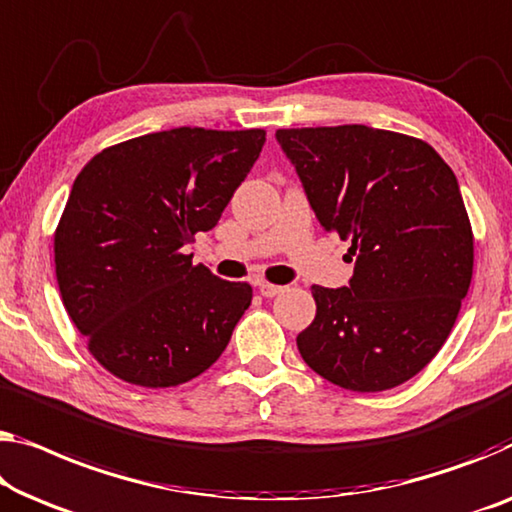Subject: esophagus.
Masks as SVG:
<instances>
[{"mask_svg": "<svg viewBox=\"0 0 512 512\" xmlns=\"http://www.w3.org/2000/svg\"><path fill=\"white\" fill-rule=\"evenodd\" d=\"M257 289H259V294L266 296V299H271V296H278L280 292H285V287L273 285V282H269V280H257Z\"/></svg>", "mask_w": 512, "mask_h": 512, "instance_id": "34e87169", "label": "esophagus"}]
</instances>
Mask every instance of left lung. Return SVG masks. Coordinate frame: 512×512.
<instances>
[{"label":"left lung","instance_id":"8db88e82","mask_svg":"<svg viewBox=\"0 0 512 512\" xmlns=\"http://www.w3.org/2000/svg\"><path fill=\"white\" fill-rule=\"evenodd\" d=\"M319 225L352 243L349 287L312 285L303 361L356 393L388 391L432 361L474 273V232L451 167L418 137L363 124L280 128Z\"/></svg>","mask_w":512,"mask_h":512}]
</instances>
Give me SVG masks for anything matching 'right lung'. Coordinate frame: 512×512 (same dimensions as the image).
Returning a JSON list of instances; mask_svg holds the SVG:
<instances>
[{
  "mask_svg": "<svg viewBox=\"0 0 512 512\" xmlns=\"http://www.w3.org/2000/svg\"><path fill=\"white\" fill-rule=\"evenodd\" d=\"M266 133L172 128L112 144L82 167L55 230L61 303L121 381L170 388L225 352L253 301L183 253L216 227Z\"/></svg>",
  "mask_w": 512,
  "mask_h": 512,
  "instance_id": "right-lung-1",
  "label": "right lung"
}]
</instances>
